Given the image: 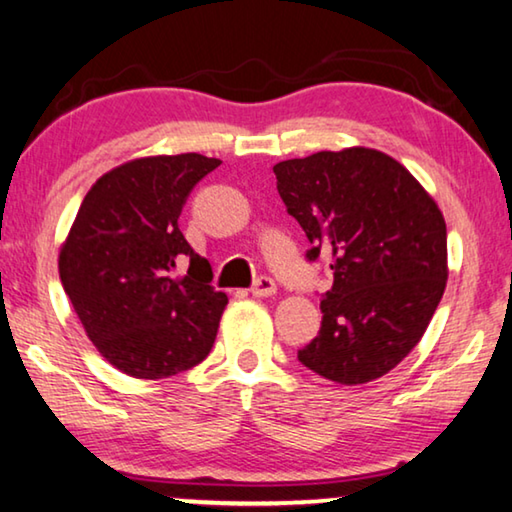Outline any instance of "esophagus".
<instances>
[{
  "label": "esophagus",
  "mask_w": 512,
  "mask_h": 512,
  "mask_svg": "<svg viewBox=\"0 0 512 512\" xmlns=\"http://www.w3.org/2000/svg\"><path fill=\"white\" fill-rule=\"evenodd\" d=\"M251 293H254L256 297H270V295L277 293V283H274L272 277L263 274V277H258L254 281V286H251Z\"/></svg>",
  "instance_id": "esophagus-1"
}]
</instances>
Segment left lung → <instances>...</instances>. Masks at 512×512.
Returning <instances> with one entry per match:
<instances>
[{
    "label": "left lung",
    "instance_id": "1",
    "mask_svg": "<svg viewBox=\"0 0 512 512\" xmlns=\"http://www.w3.org/2000/svg\"><path fill=\"white\" fill-rule=\"evenodd\" d=\"M302 226L306 261L329 256L320 332L297 359L327 380L387 375L421 341L446 288V224L403 164L373 148L320 151L274 164Z\"/></svg>",
    "mask_w": 512,
    "mask_h": 512
}]
</instances>
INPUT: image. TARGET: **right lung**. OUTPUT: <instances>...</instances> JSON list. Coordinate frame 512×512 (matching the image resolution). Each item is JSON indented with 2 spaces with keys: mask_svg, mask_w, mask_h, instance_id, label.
<instances>
[{
  "mask_svg": "<svg viewBox=\"0 0 512 512\" xmlns=\"http://www.w3.org/2000/svg\"><path fill=\"white\" fill-rule=\"evenodd\" d=\"M199 153L125 162L102 176L77 210L59 277L98 352L139 380L201 364L229 297L190 247L178 217L194 185L219 167ZM180 264H190L178 278Z\"/></svg>",
  "mask_w": 512,
  "mask_h": 512,
  "instance_id": "right-lung-1",
  "label": "right lung"
}]
</instances>
